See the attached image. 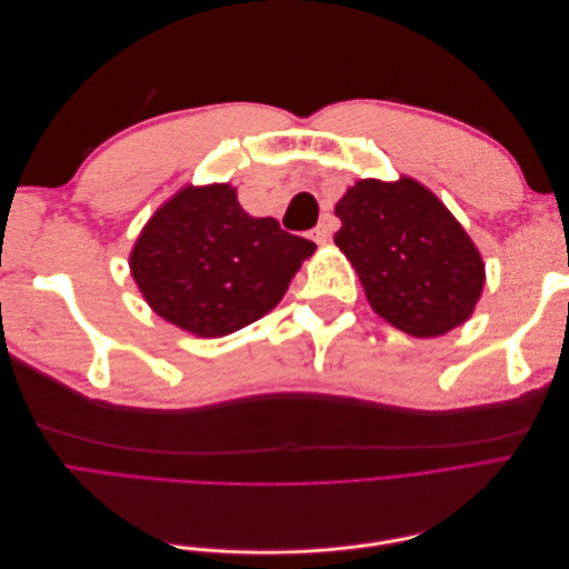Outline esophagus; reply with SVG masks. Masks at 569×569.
<instances>
[{"label": "esophagus", "instance_id": "1", "mask_svg": "<svg viewBox=\"0 0 569 569\" xmlns=\"http://www.w3.org/2000/svg\"><path fill=\"white\" fill-rule=\"evenodd\" d=\"M308 237H311L316 244H325L327 239H330V232H327V226H325V222H320V226H316L311 232H308Z\"/></svg>", "mask_w": 569, "mask_h": 569}]
</instances>
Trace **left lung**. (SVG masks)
I'll list each match as a JSON object with an SVG mask.
<instances>
[{"label": "left lung", "mask_w": 569, "mask_h": 569, "mask_svg": "<svg viewBox=\"0 0 569 569\" xmlns=\"http://www.w3.org/2000/svg\"><path fill=\"white\" fill-rule=\"evenodd\" d=\"M335 213V242L387 322L412 337H439L470 318L485 263L429 189L408 178L360 180Z\"/></svg>", "instance_id": "obj_1"}]
</instances>
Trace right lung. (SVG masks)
<instances>
[{
	"mask_svg": "<svg viewBox=\"0 0 569 569\" xmlns=\"http://www.w3.org/2000/svg\"><path fill=\"white\" fill-rule=\"evenodd\" d=\"M313 251L274 218L244 213L228 184L187 187L147 222L130 270L161 318L222 337L263 318Z\"/></svg>",
	"mask_w": 569,
	"mask_h": 569,
	"instance_id": "right-lung-1",
	"label": "right lung"
}]
</instances>
